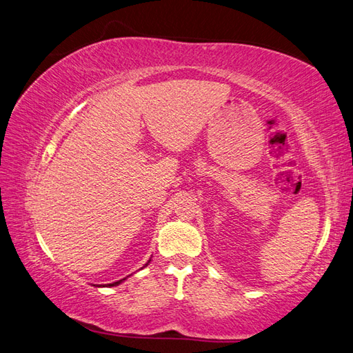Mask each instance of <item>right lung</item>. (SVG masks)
Returning a JSON list of instances; mask_svg holds the SVG:
<instances>
[{"mask_svg": "<svg viewBox=\"0 0 353 353\" xmlns=\"http://www.w3.org/2000/svg\"><path fill=\"white\" fill-rule=\"evenodd\" d=\"M148 263H149V261H148ZM148 263L145 265V266H148ZM125 279V278H124ZM124 279H119V281H117V283H112V284H108V287H115V285H118V284H121V283H123V281Z\"/></svg>", "mask_w": 353, "mask_h": 353, "instance_id": "1", "label": "right lung"}]
</instances>
